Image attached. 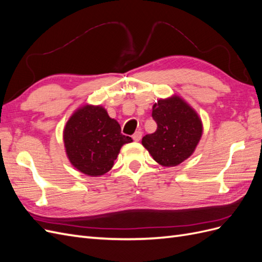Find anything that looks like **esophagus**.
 I'll list each match as a JSON object with an SVG mask.
<instances>
[{
  "label": "esophagus",
  "instance_id": "obj_1",
  "mask_svg": "<svg viewBox=\"0 0 262 262\" xmlns=\"http://www.w3.org/2000/svg\"><path fill=\"white\" fill-rule=\"evenodd\" d=\"M141 138H142V132L141 131H137L136 133L133 134L132 136V139L136 141V142H139L140 140H141Z\"/></svg>",
  "mask_w": 262,
  "mask_h": 262
}]
</instances>
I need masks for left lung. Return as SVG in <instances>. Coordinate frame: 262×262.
Returning a JSON list of instances; mask_svg holds the SVG:
<instances>
[{
    "instance_id": "1",
    "label": "left lung",
    "mask_w": 262,
    "mask_h": 262,
    "mask_svg": "<svg viewBox=\"0 0 262 262\" xmlns=\"http://www.w3.org/2000/svg\"><path fill=\"white\" fill-rule=\"evenodd\" d=\"M152 117L157 129L142 139V144L154 161L173 167L192 155L202 136L201 119L179 96L155 102Z\"/></svg>"
}]
</instances>
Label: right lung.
<instances>
[{"mask_svg": "<svg viewBox=\"0 0 262 262\" xmlns=\"http://www.w3.org/2000/svg\"><path fill=\"white\" fill-rule=\"evenodd\" d=\"M63 141L71 164L87 176L98 177L113 168L121 146L132 139L123 136L105 108L85 105L68 120Z\"/></svg>", "mask_w": 262, "mask_h": 262, "instance_id": "1", "label": "right lung"}]
</instances>
